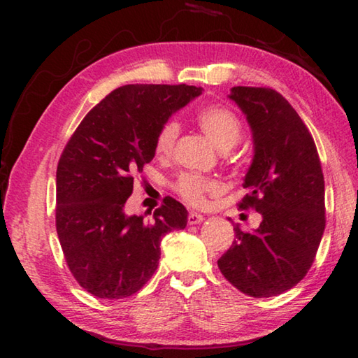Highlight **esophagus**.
<instances>
[{"label": "esophagus", "instance_id": "obj_1", "mask_svg": "<svg viewBox=\"0 0 358 358\" xmlns=\"http://www.w3.org/2000/svg\"><path fill=\"white\" fill-rule=\"evenodd\" d=\"M203 220L205 217L201 213H194V211H191L189 216H187V222H189L191 226H194V224H201Z\"/></svg>", "mask_w": 358, "mask_h": 358}]
</instances>
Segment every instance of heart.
Instances as JSON below:
<instances>
[{
  "mask_svg": "<svg viewBox=\"0 0 358 358\" xmlns=\"http://www.w3.org/2000/svg\"><path fill=\"white\" fill-rule=\"evenodd\" d=\"M197 123L220 150L226 151L235 147L241 137V123L237 115L221 106H210L197 112ZM180 136V124L175 120H169L161 126L156 136V153L169 156L173 151ZM177 191L186 202L192 205H203L207 196L221 191L217 180L201 177V175L186 173L177 181Z\"/></svg>",
  "mask_w": 358,
  "mask_h": 358,
  "instance_id": "obj_1",
  "label": "heart"
}]
</instances>
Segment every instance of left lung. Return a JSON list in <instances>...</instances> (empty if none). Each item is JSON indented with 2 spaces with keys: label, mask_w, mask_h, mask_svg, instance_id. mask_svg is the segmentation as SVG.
<instances>
[{
  "label": "left lung",
  "mask_w": 358,
  "mask_h": 358,
  "mask_svg": "<svg viewBox=\"0 0 358 358\" xmlns=\"http://www.w3.org/2000/svg\"><path fill=\"white\" fill-rule=\"evenodd\" d=\"M232 99L252 134V162L238 203L262 222L235 240L217 260L224 278L241 292L268 299L292 289L310 270L325 229V186L310 131L294 107L271 88L234 87Z\"/></svg>",
  "instance_id": "obj_1"
}]
</instances>
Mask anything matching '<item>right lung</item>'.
<instances>
[{"label":"right lung","instance_id":"right-lung-1","mask_svg":"<svg viewBox=\"0 0 358 358\" xmlns=\"http://www.w3.org/2000/svg\"><path fill=\"white\" fill-rule=\"evenodd\" d=\"M202 94L189 85H124L88 112L57 169V232L77 282L99 299L141 290L157 268L161 240L187 224L172 197L153 221L126 215L132 173L156 153L161 126Z\"/></svg>","mask_w":358,"mask_h":358}]
</instances>
